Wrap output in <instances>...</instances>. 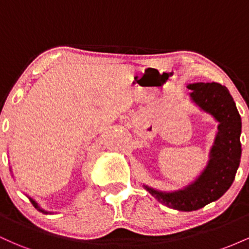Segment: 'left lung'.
<instances>
[{
	"label": "left lung",
	"instance_id": "obj_1",
	"mask_svg": "<svg viewBox=\"0 0 249 249\" xmlns=\"http://www.w3.org/2000/svg\"><path fill=\"white\" fill-rule=\"evenodd\" d=\"M187 88L192 90L193 102L220 123L211 160L193 184L178 192L162 193L145 186L162 204L185 212L199 210L224 196L235 179L241 158V117L228 89L219 83H196Z\"/></svg>",
	"mask_w": 249,
	"mask_h": 249
}]
</instances>
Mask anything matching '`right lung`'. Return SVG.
<instances>
[{
	"instance_id": "right-lung-1",
	"label": "right lung",
	"mask_w": 249,
	"mask_h": 249,
	"mask_svg": "<svg viewBox=\"0 0 249 249\" xmlns=\"http://www.w3.org/2000/svg\"><path fill=\"white\" fill-rule=\"evenodd\" d=\"M30 200H31V199H30ZM31 202H33V205H34V206H35L36 208H38V206H37V204H36L35 201H34V200H31ZM39 211H42V210H39ZM42 212H43V211H42ZM45 213H47V212H45Z\"/></svg>"
}]
</instances>
